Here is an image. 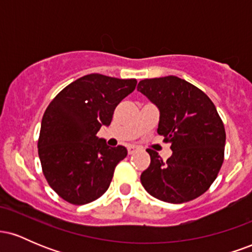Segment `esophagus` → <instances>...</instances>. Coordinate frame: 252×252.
Here are the masks:
<instances>
[{
    "label": "esophagus",
    "instance_id": "esophagus-1",
    "mask_svg": "<svg viewBox=\"0 0 252 252\" xmlns=\"http://www.w3.org/2000/svg\"><path fill=\"white\" fill-rule=\"evenodd\" d=\"M136 152H138V148L136 146H129L128 147V154L129 155H132V154H135Z\"/></svg>",
    "mask_w": 252,
    "mask_h": 252
}]
</instances>
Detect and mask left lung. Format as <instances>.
Returning a JSON list of instances; mask_svg holds the SVG:
<instances>
[{"instance_id": "left-lung-1", "label": "left lung", "mask_w": 252, "mask_h": 252, "mask_svg": "<svg viewBox=\"0 0 252 252\" xmlns=\"http://www.w3.org/2000/svg\"><path fill=\"white\" fill-rule=\"evenodd\" d=\"M137 91L160 112L158 134L170 143L167 161L148 149L150 164L141 174L154 198L182 204L200 196L216 180L224 161L226 135L215 104L185 79L167 76L143 79Z\"/></svg>"}]
</instances>
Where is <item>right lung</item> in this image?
Listing matches in <instances>:
<instances>
[{
	"label": "right lung",
	"mask_w": 252,
	"mask_h": 252,
	"mask_svg": "<svg viewBox=\"0 0 252 252\" xmlns=\"http://www.w3.org/2000/svg\"><path fill=\"white\" fill-rule=\"evenodd\" d=\"M136 79L84 76L57 94L43 114L39 158L46 180L63 200L84 205L109 189L126 147H109L97 132L136 88Z\"/></svg>",
	"instance_id": "add662e5"
}]
</instances>
